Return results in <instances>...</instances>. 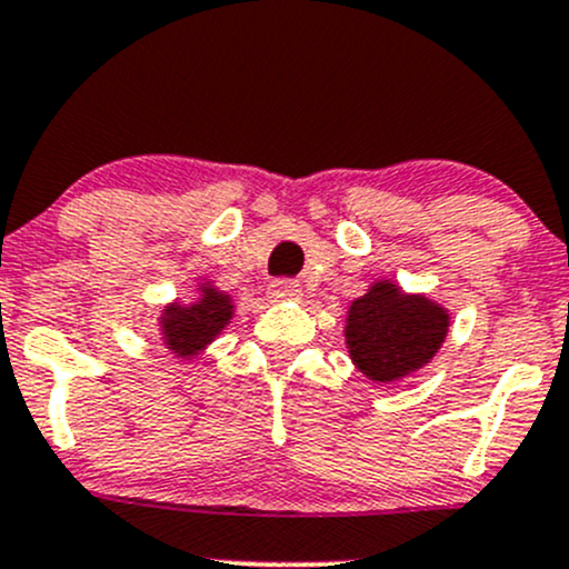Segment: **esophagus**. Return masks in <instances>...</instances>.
I'll use <instances>...</instances> for the list:
<instances>
[{"instance_id":"34e87169","label":"esophagus","mask_w":569,"mask_h":569,"mask_svg":"<svg viewBox=\"0 0 569 569\" xmlns=\"http://www.w3.org/2000/svg\"><path fill=\"white\" fill-rule=\"evenodd\" d=\"M268 298L271 301H298L301 298V284L292 282V279H277V282L268 284Z\"/></svg>"}]
</instances>
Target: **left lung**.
<instances>
[{"label": "left lung", "instance_id": "8db88e82", "mask_svg": "<svg viewBox=\"0 0 569 569\" xmlns=\"http://www.w3.org/2000/svg\"><path fill=\"white\" fill-rule=\"evenodd\" d=\"M450 328V311L423 292L377 279L345 317L352 366L375 385L399 382L429 366Z\"/></svg>", "mask_w": 569, "mask_h": 569}]
</instances>
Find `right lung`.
<instances>
[{"label": "right lung", "mask_w": 569, "mask_h": 569, "mask_svg": "<svg viewBox=\"0 0 569 569\" xmlns=\"http://www.w3.org/2000/svg\"><path fill=\"white\" fill-rule=\"evenodd\" d=\"M192 301H170L160 309V341L179 360H198L230 326L236 315L233 298L211 279H200Z\"/></svg>", "instance_id": "1"}]
</instances>
